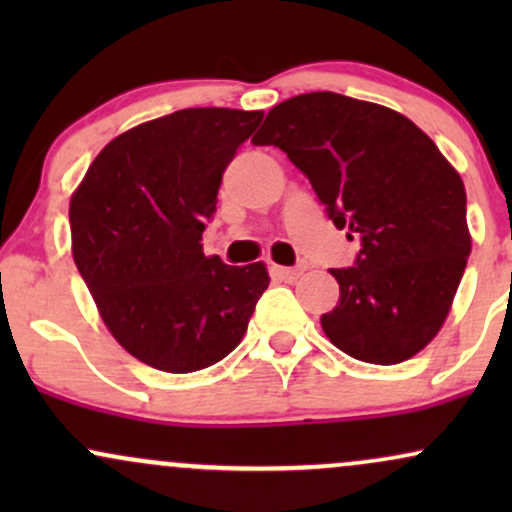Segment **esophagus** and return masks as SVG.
Listing matches in <instances>:
<instances>
[{"mask_svg":"<svg viewBox=\"0 0 512 512\" xmlns=\"http://www.w3.org/2000/svg\"><path fill=\"white\" fill-rule=\"evenodd\" d=\"M305 272L303 267H272V276H276V279L281 281H296L298 276H301Z\"/></svg>","mask_w":512,"mask_h":512,"instance_id":"obj_1","label":"esophagus"}]
</instances>
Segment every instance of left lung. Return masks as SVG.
<instances>
[{
  "mask_svg": "<svg viewBox=\"0 0 512 512\" xmlns=\"http://www.w3.org/2000/svg\"><path fill=\"white\" fill-rule=\"evenodd\" d=\"M252 142L279 146L334 226L361 238L354 267L332 269L339 303L320 317L330 342L378 366L419 354L472 252L460 173L404 115L332 91L274 105Z\"/></svg>",
  "mask_w": 512,
  "mask_h": 512,
  "instance_id": "left-lung-1",
  "label": "left lung"
}]
</instances>
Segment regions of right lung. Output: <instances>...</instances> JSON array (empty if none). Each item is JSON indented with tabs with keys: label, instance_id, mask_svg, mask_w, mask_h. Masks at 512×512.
Segmentation results:
<instances>
[{
	"label": "right lung",
	"instance_id": "obj_1",
	"mask_svg": "<svg viewBox=\"0 0 512 512\" xmlns=\"http://www.w3.org/2000/svg\"><path fill=\"white\" fill-rule=\"evenodd\" d=\"M262 110L187 108L129 129L69 204L72 252L105 327L146 366L195 373L240 344L269 286L262 262L207 257L223 170Z\"/></svg>",
	"mask_w": 512,
	"mask_h": 512
}]
</instances>
